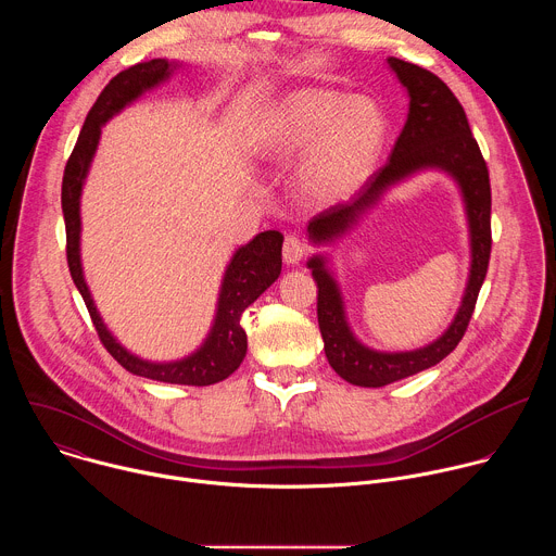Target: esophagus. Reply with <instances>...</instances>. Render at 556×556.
<instances>
[{
    "instance_id": "esophagus-1",
    "label": "esophagus",
    "mask_w": 556,
    "mask_h": 556,
    "mask_svg": "<svg viewBox=\"0 0 556 556\" xmlns=\"http://www.w3.org/2000/svg\"><path fill=\"white\" fill-rule=\"evenodd\" d=\"M305 255H307V244L299 235H288L283 242V262L288 266H296Z\"/></svg>"
}]
</instances>
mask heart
Segmentation results:
<instances>
[{
    "mask_svg": "<svg viewBox=\"0 0 556 556\" xmlns=\"http://www.w3.org/2000/svg\"><path fill=\"white\" fill-rule=\"evenodd\" d=\"M387 116L367 97L301 88L262 118L257 151L270 163L296 165V189L312 204H337L371 174L387 140Z\"/></svg>",
    "mask_w": 556,
    "mask_h": 556,
    "instance_id": "obj_1",
    "label": "heart"
}]
</instances>
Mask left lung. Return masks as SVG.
<instances>
[{
  "instance_id": "obj_1",
  "label": "left lung",
  "mask_w": 556,
  "mask_h": 556,
  "mask_svg": "<svg viewBox=\"0 0 556 556\" xmlns=\"http://www.w3.org/2000/svg\"><path fill=\"white\" fill-rule=\"evenodd\" d=\"M387 63L407 90V123L391 149L387 165L378 169L354 198L312 217L307 224V240L314 247H332L391 187L420 172L438 169L451 176L462 193L470 237V270L453 321L435 341L409 352H380L363 345L354 337L345 316L341 288L330 268V257L312 255L307 260V268L319 288L316 316H319L328 363L343 380L358 387H384L403 380L438 365L457 348L484 283L493 242L489 169L478 140L470 134L464 108L433 72L395 56H389Z\"/></svg>"
}]
</instances>
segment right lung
<instances>
[{"mask_svg":"<svg viewBox=\"0 0 556 556\" xmlns=\"http://www.w3.org/2000/svg\"><path fill=\"white\" fill-rule=\"evenodd\" d=\"M178 70V63L167 59H151L144 63H136L121 74H116L105 86L97 103L92 105L81 134L72 149L70 161L63 172L61 185V208L65 219V240H67V266L74 279V286L81 292L92 324L99 332L105 350L131 374L172 382V384H213L228 378L237 367L242 365L247 356V332L240 326L244 309L257 301V296L270 288L281 273V244L283 235L279 230H264L255 235L247 247H240L230 257L215 307V319L211 332L204 343L189 356L169 363L144 361L131 352H127L116 337L108 330L105 321L94 305L90 288L84 277L81 266V193L94 161V153L101 140V127L140 99L144 92L165 84L167 78Z\"/></svg>","mask_w":556,"mask_h":556,"instance_id":"obj_1","label":"right lung"}]
</instances>
